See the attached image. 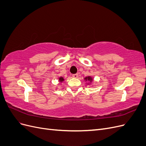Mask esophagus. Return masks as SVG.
<instances>
[{
	"label": "esophagus",
	"mask_w": 146,
	"mask_h": 146,
	"mask_svg": "<svg viewBox=\"0 0 146 146\" xmlns=\"http://www.w3.org/2000/svg\"><path fill=\"white\" fill-rule=\"evenodd\" d=\"M72 77L74 78H77L78 77V74H74L72 75Z\"/></svg>",
	"instance_id": "34e87169"
}]
</instances>
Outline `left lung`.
I'll return each instance as SVG.
<instances>
[{
	"label": "left lung",
	"mask_w": 146,
	"mask_h": 146,
	"mask_svg": "<svg viewBox=\"0 0 146 146\" xmlns=\"http://www.w3.org/2000/svg\"><path fill=\"white\" fill-rule=\"evenodd\" d=\"M84 79H85V80L86 81H89V82H91L92 81V78L91 77H90V76L86 77Z\"/></svg>",
	"instance_id": "8db88e82"
}]
</instances>
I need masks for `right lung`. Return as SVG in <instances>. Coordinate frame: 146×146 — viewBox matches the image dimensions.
Wrapping results in <instances>:
<instances>
[{
	"mask_svg": "<svg viewBox=\"0 0 146 146\" xmlns=\"http://www.w3.org/2000/svg\"><path fill=\"white\" fill-rule=\"evenodd\" d=\"M64 80V79L63 77H60L58 78V81L60 82H63Z\"/></svg>",
	"mask_w": 146,
	"mask_h": 146,
	"instance_id": "add662e5",
	"label": "right lung"
}]
</instances>
